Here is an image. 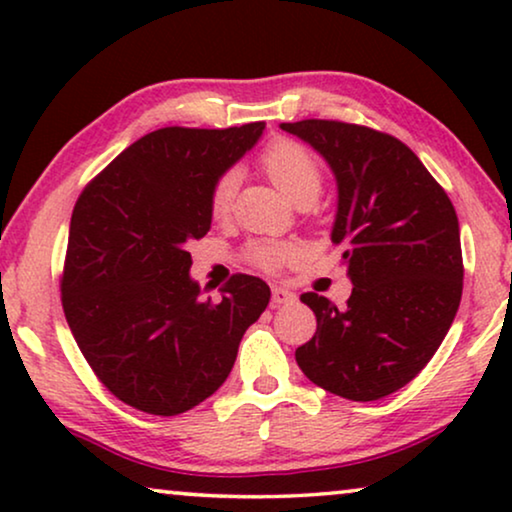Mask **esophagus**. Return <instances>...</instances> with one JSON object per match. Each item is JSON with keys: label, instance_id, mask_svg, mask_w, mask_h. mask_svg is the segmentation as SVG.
Wrapping results in <instances>:
<instances>
[{"label": "esophagus", "instance_id": "esophagus-1", "mask_svg": "<svg viewBox=\"0 0 512 512\" xmlns=\"http://www.w3.org/2000/svg\"><path fill=\"white\" fill-rule=\"evenodd\" d=\"M296 300V293L284 289V286H272V305H289Z\"/></svg>", "mask_w": 512, "mask_h": 512}]
</instances>
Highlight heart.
<instances>
[{
  "label": "heart",
  "mask_w": 512,
  "mask_h": 512,
  "mask_svg": "<svg viewBox=\"0 0 512 512\" xmlns=\"http://www.w3.org/2000/svg\"><path fill=\"white\" fill-rule=\"evenodd\" d=\"M261 167L268 174L272 184L289 198L293 205L303 200H317L321 193V170L310 153L296 142L289 139H279L272 142L261 156ZM237 191V174L235 172H223L221 177H216L212 193H209V212L214 219H226L233 207V198ZM296 256V247L289 242H261L254 244L249 249V258L258 268L275 272L282 268L284 263H289Z\"/></svg>",
  "instance_id": "b5f03b06"
}]
</instances>
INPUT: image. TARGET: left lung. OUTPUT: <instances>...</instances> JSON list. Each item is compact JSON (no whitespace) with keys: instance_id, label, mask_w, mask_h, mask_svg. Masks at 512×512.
Instances as JSON below:
<instances>
[{"instance_id":"left-lung-1","label":"left lung","mask_w":512,"mask_h":512,"mask_svg":"<svg viewBox=\"0 0 512 512\" xmlns=\"http://www.w3.org/2000/svg\"><path fill=\"white\" fill-rule=\"evenodd\" d=\"M326 160L338 184L331 230L354 289L345 307L303 293L317 333L296 349L307 380L377 401L419 375L459 310V219L429 170L396 137L340 121L282 123Z\"/></svg>"}]
</instances>
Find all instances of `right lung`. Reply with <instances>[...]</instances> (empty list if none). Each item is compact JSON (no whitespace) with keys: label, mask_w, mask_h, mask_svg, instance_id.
Listing matches in <instances>:
<instances>
[{"label":"right lung","mask_w":512,"mask_h":512,"mask_svg":"<svg viewBox=\"0 0 512 512\" xmlns=\"http://www.w3.org/2000/svg\"><path fill=\"white\" fill-rule=\"evenodd\" d=\"M240 128H160L130 144L76 200L62 307L90 368L118 401L172 417L226 382L270 286L233 275L221 300L188 275V242L212 226L209 193L263 135Z\"/></svg>","instance_id":"right-lung-1"}]
</instances>
